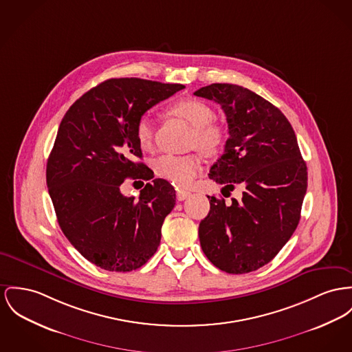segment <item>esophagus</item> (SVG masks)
Returning <instances> with one entry per match:
<instances>
[{"instance_id":"34e87169","label":"esophagus","mask_w":352,"mask_h":352,"mask_svg":"<svg viewBox=\"0 0 352 352\" xmlns=\"http://www.w3.org/2000/svg\"><path fill=\"white\" fill-rule=\"evenodd\" d=\"M190 195V192L189 190H184V189H179L177 192H176V196H177V200H180V201H183V200H186L188 196Z\"/></svg>"}]
</instances>
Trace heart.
I'll use <instances>...</instances> for the list:
<instances>
[{"label":"heart","mask_w":352,"mask_h":352,"mask_svg":"<svg viewBox=\"0 0 352 352\" xmlns=\"http://www.w3.org/2000/svg\"><path fill=\"white\" fill-rule=\"evenodd\" d=\"M169 112L177 118H184L193 126L190 135V146L197 148L207 156L216 155L227 139L226 128L213 121L214 112L211 107L199 98H182L169 107ZM136 139L141 148L148 149L153 144L155 128L152 118L141 116L136 124ZM157 176L177 187H187L192 180L201 173L203 160L199 155H162L153 162Z\"/></svg>","instance_id":"1"}]
</instances>
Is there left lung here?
Returning <instances> with one entry per match:
<instances>
[{
	"mask_svg": "<svg viewBox=\"0 0 352 352\" xmlns=\"http://www.w3.org/2000/svg\"><path fill=\"white\" fill-rule=\"evenodd\" d=\"M193 94L220 104L228 122L230 138L210 179L223 189L245 187L230 206L208 196L200 245L219 270L248 274L275 258L295 232L307 166L289 121L270 101L234 84H211Z\"/></svg>",
	"mask_w": 352,
	"mask_h": 352,
	"instance_id": "8db88e82",
	"label": "left lung"
}]
</instances>
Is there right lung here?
<instances>
[{"label":"right lung","mask_w":352,"mask_h":352,"mask_svg":"<svg viewBox=\"0 0 352 352\" xmlns=\"http://www.w3.org/2000/svg\"><path fill=\"white\" fill-rule=\"evenodd\" d=\"M184 88L133 77L111 78L82 94L60 124L47 159L49 195L72 245L102 270H138L160 244L165 216L176 204L173 187L155 179L135 199L124 196L120 186L128 177H153L138 162L142 157L138 120Z\"/></svg>","instance_id":"obj_1"}]
</instances>
